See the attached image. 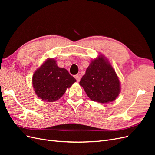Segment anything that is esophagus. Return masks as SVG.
I'll return each mask as SVG.
<instances>
[{"label":"esophagus","instance_id":"34e87169","mask_svg":"<svg viewBox=\"0 0 155 155\" xmlns=\"http://www.w3.org/2000/svg\"><path fill=\"white\" fill-rule=\"evenodd\" d=\"M75 78H76V79L77 80V81H78V82H79V81H80V79H81L80 75H79V74L76 75V76H75Z\"/></svg>","mask_w":155,"mask_h":155}]
</instances>
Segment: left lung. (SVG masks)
<instances>
[{
	"instance_id": "1",
	"label": "left lung",
	"mask_w": 155,
	"mask_h": 155,
	"mask_svg": "<svg viewBox=\"0 0 155 155\" xmlns=\"http://www.w3.org/2000/svg\"><path fill=\"white\" fill-rule=\"evenodd\" d=\"M79 85L91 100L101 104L115 100L121 90L114 69L102 54L91 61Z\"/></svg>"
}]
</instances>
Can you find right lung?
I'll use <instances>...</instances> for the list:
<instances>
[{"instance_id": "right-lung-1", "label": "right lung", "mask_w": 155, "mask_h": 155, "mask_svg": "<svg viewBox=\"0 0 155 155\" xmlns=\"http://www.w3.org/2000/svg\"><path fill=\"white\" fill-rule=\"evenodd\" d=\"M76 81V79L66 69L59 67L52 58L46 59L32 77V85L37 96L48 102L60 99L67 88Z\"/></svg>"}]
</instances>
